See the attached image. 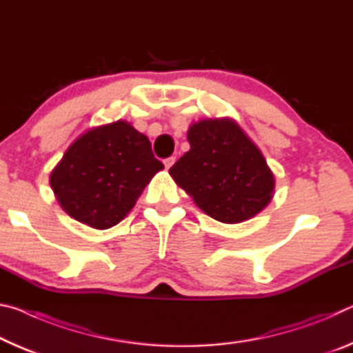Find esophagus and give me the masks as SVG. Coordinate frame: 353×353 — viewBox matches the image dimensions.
<instances>
[{
    "instance_id": "obj_1",
    "label": "esophagus",
    "mask_w": 353,
    "mask_h": 353,
    "mask_svg": "<svg viewBox=\"0 0 353 353\" xmlns=\"http://www.w3.org/2000/svg\"><path fill=\"white\" fill-rule=\"evenodd\" d=\"M174 162H176V157H168V159H165L163 160V165H165V168L166 170H170L172 165H174Z\"/></svg>"
}]
</instances>
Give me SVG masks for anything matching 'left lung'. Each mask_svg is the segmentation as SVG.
<instances>
[{"label": "left lung", "mask_w": 353, "mask_h": 353, "mask_svg": "<svg viewBox=\"0 0 353 353\" xmlns=\"http://www.w3.org/2000/svg\"><path fill=\"white\" fill-rule=\"evenodd\" d=\"M190 151L170 168L179 187L208 216L236 224L272 198L274 176L252 141L232 119H204L188 130Z\"/></svg>", "instance_id": "8db88e82"}]
</instances>
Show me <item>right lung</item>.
I'll return each mask as SVG.
<instances>
[{"label":"right lung","mask_w":353,"mask_h":353,"mask_svg":"<svg viewBox=\"0 0 353 353\" xmlns=\"http://www.w3.org/2000/svg\"><path fill=\"white\" fill-rule=\"evenodd\" d=\"M163 163L151 141L126 121L105 124L79 137L51 172L59 204L93 229H109L130 212Z\"/></svg>","instance_id":"obj_1"}]
</instances>
